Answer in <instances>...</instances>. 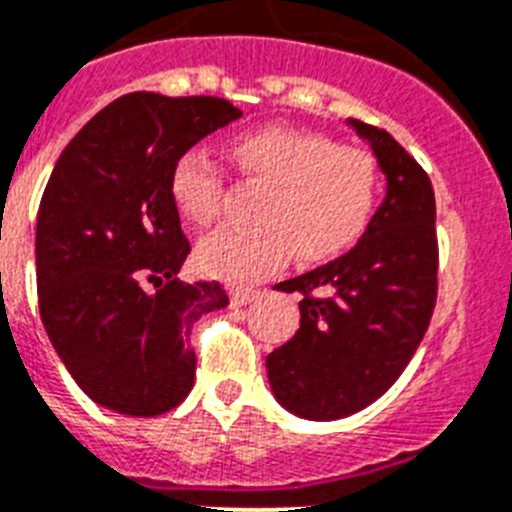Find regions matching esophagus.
I'll return each instance as SVG.
<instances>
[{"label":"esophagus","instance_id":"obj_1","mask_svg":"<svg viewBox=\"0 0 512 512\" xmlns=\"http://www.w3.org/2000/svg\"><path fill=\"white\" fill-rule=\"evenodd\" d=\"M256 295H259V292L251 290V287H230V303H233V308H243V305L251 303Z\"/></svg>","mask_w":512,"mask_h":512}]
</instances>
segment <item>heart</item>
<instances>
[{
	"instance_id": "b5f03b06",
	"label": "heart",
	"mask_w": 512,
	"mask_h": 512,
	"mask_svg": "<svg viewBox=\"0 0 512 512\" xmlns=\"http://www.w3.org/2000/svg\"><path fill=\"white\" fill-rule=\"evenodd\" d=\"M230 155L251 181L266 186L261 225L222 227L199 243V266L230 282L259 279L295 248L298 259L321 261L352 246L378 202V163L313 131L264 126L230 142ZM170 194L191 225H212L220 214L222 170L191 150L170 176Z\"/></svg>"
}]
</instances>
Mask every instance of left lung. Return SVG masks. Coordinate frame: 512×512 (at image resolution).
I'll use <instances>...</instances> for the list:
<instances>
[{
	"instance_id": "obj_1",
	"label": "left lung",
	"mask_w": 512,
	"mask_h": 512,
	"mask_svg": "<svg viewBox=\"0 0 512 512\" xmlns=\"http://www.w3.org/2000/svg\"><path fill=\"white\" fill-rule=\"evenodd\" d=\"M347 124L370 144L386 196L352 251L274 287L303 292L300 329L266 357L274 399L313 422L381 399L417 352L438 295L430 178L388 131Z\"/></svg>"
}]
</instances>
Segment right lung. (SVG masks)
<instances>
[{
    "label": "right lung",
    "mask_w": 512,
    "mask_h": 512,
    "mask_svg": "<svg viewBox=\"0 0 512 512\" xmlns=\"http://www.w3.org/2000/svg\"><path fill=\"white\" fill-rule=\"evenodd\" d=\"M240 116L222 98L129 93L77 131L48 178L36 222L43 329L77 386L111 412L165 414L194 386L189 334L227 295L176 279L191 246L170 176Z\"/></svg>",
    "instance_id": "add662e5"
}]
</instances>
